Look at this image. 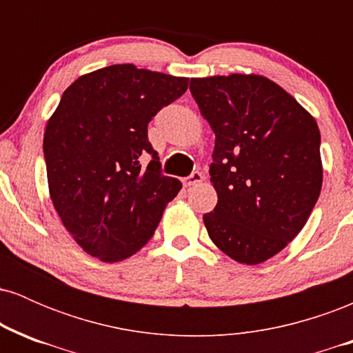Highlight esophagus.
<instances>
[{
    "mask_svg": "<svg viewBox=\"0 0 353 353\" xmlns=\"http://www.w3.org/2000/svg\"><path fill=\"white\" fill-rule=\"evenodd\" d=\"M202 179H204V176H202L201 172H192L190 174L189 177H185L184 179V185L185 188H190V185H194V184H199V182H202Z\"/></svg>",
    "mask_w": 353,
    "mask_h": 353,
    "instance_id": "34e87169",
    "label": "esophagus"
}]
</instances>
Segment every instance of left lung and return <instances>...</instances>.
Listing matches in <instances>:
<instances>
[{
	"instance_id": "obj_1",
	"label": "left lung",
	"mask_w": 353,
	"mask_h": 353,
	"mask_svg": "<svg viewBox=\"0 0 353 353\" xmlns=\"http://www.w3.org/2000/svg\"><path fill=\"white\" fill-rule=\"evenodd\" d=\"M190 92L216 134L210 241L230 259L257 265L301 232L323 181L315 117L261 74L190 79Z\"/></svg>"
}]
</instances>
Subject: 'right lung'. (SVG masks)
<instances>
[{"label": "right lung", "instance_id": "add662e5", "mask_svg": "<svg viewBox=\"0 0 353 353\" xmlns=\"http://www.w3.org/2000/svg\"><path fill=\"white\" fill-rule=\"evenodd\" d=\"M189 78L114 64L79 76L48 119V188L64 228L84 252L119 262L151 241L182 184L159 171L148 123L181 98ZM152 161L145 168L140 157Z\"/></svg>", "mask_w": 353, "mask_h": 353}]
</instances>
